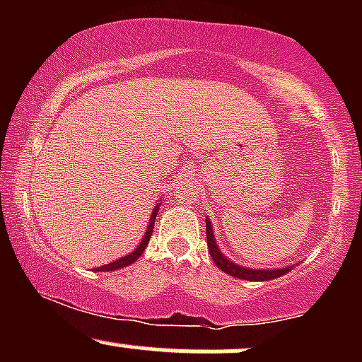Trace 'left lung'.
I'll use <instances>...</instances> for the list:
<instances>
[{
	"mask_svg": "<svg viewBox=\"0 0 362 362\" xmlns=\"http://www.w3.org/2000/svg\"><path fill=\"white\" fill-rule=\"evenodd\" d=\"M206 238H207V247H209V253L213 257L214 264L221 269L223 272H226L228 276H233L236 279H245V281H272L276 277L284 276V274L291 272V269L294 265H288V267H279V269H250L245 267V265L236 264V262L228 259L224 253L219 250L218 243L214 238V230L213 223L209 221V218L206 216Z\"/></svg>",
	"mask_w": 362,
	"mask_h": 362,
	"instance_id": "8db88e82",
	"label": "left lung"
}]
</instances>
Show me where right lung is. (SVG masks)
Returning <instances> with one entry per match:
<instances>
[{
  "mask_svg": "<svg viewBox=\"0 0 362 362\" xmlns=\"http://www.w3.org/2000/svg\"><path fill=\"white\" fill-rule=\"evenodd\" d=\"M160 207H161V199H158V202L155 204V209H153V213L149 214L148 228H146V231H144L143 240H141V243L138 245V247H136V250H132L131 253H127V255L120 257V259H117V260L110 262V264H105V265H102V267H97V269H95V271H98V272H112V271H119V269L127 267V265L134 264V262L138 260L141 255H143L144 248H146L149 238H151L153 228H155V221H156V214H158V211H160Z\"/></svg>",
  "mask_w": 362,
  "mask_h": 362,
  "instance_id": "right-lung-1",
  "label": "right lung"
}]
</instances>
